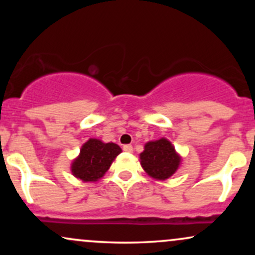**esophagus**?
<instances>
[{
	"instance_id": "esophagus-1",
	"label": "esophagus",
	"mask_w": 255,
	"mask_h": 255,
	"mask_svg": "<svg viewBox=\"0 0 255 255\" xmlns=\"http://www.w3.org/2000/svg\"><path fill=\"white\" fill-rule=\"evenodd\" d=\"M124 151H126V152H133V146H131V145H125L124 146Z\"/></svg>"
}]
</instances>
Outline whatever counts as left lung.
I'll use <instances>...</instances> for the list:
<instances>
[{
	"label": "left lung",
	"mask_w": 255,
	"mask_h": 255,
	"mask_svg": "<svg viewBox=\"0 0 255 255\" xmlns=\"http://www.w3.org/2000/svg\"><path fill=\"white\" fill-rule=\"evenodd\" d=\"M141 166L150 176L158 180L169 178L177 170L181 158L175 152L170 141L164 139L150 141L145 145V150L140 153Z\"/></svg>",
	"instance_id": "1"
}]
</instances>
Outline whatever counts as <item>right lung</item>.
Segmentation results:
<instances>
[{
  "mask_svg": "<svg viewBox=\"0 0 255 255\" xmlns=\"http://www.w3.org/2000/svg\"><path fill=\"white\" fill-rule=\"evenodd\" d=\"M121 151L120 146L114 142L104 144L98 139H90L83 145L80 154L73 162V175L85 182H95L107 172Z\"/></svg>",
  "mask_w": 255,
  "mask_h": 255,
  "instance_id": "right-lung-1",
  "label": "right lung"
}]
</instances>
